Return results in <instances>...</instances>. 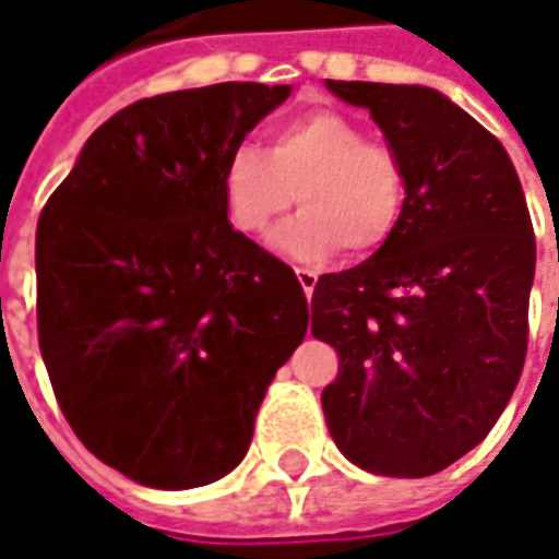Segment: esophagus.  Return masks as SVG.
Listing matches in <instances>:
<instances>
[{"label":"esophagus","instance_id":"1","mask_svg":"<svg viewBox=\"0 0 559 559\" xmlns=\"http://www.w3.org/2000/svg\"><path fill=\"white\" fill-rule=\"evenodd\" d=\"M295 276H298V283H301L305 295H313V286H317V270L295 267Z\"/></svg>","mask_w":559,"mask_h":559}]
</instances>
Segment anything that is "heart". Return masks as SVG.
Listing matches in <instances>:
<instances>
[{"mask_svg": "<svg viewBox=\"0 0 559 559\" xmlns=\"http://www.w3.org/2000/svg\"><path fill=\"white\" fill-rule=\"evenodd\" d=\"M229 224L264 236L292 202L301 211L273 246L298 261H323L335 248L370 254L389 242L404 207V164L392 145L364 140L355 120L313 108L273 123L267 148L236 145L221 177Z\"/></svg>", "mask_w": 559, "mask_h": 559, "instance_id": "b5f03b06", "label": "heart"}]
</instances>
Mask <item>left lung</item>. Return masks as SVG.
<instances>
[{
    "instance_id": "obj_1",
    "label": "left lung",
    "mask_w": 559,
    "mask_h": 559,
    "mask_svg": "<svg viewBox=\"0 0 559 559\" xmlns=\"http://www.w3.org/2000/svg\"><path fill=\"white\" fill-rule=\"evenodd\" d=\"M367 108L404 164L395 233L364 264L323 273L311 333L338 352L330 436L376 473L432 476L491 432L528 338L535 233L504 145L429 86L326 80Z\"/></svg>"
}]
</instances>
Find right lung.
Instances as JSON below:
<instances>
[{
  "label": "right lung",
  "mask_w": 559,
  "mask_h": 559,
  "mask_svg": "<svg viewBox=\"0 0 559 559\" xmlns=\"http://www.w3.org/2000/svg\"><path fill=\"white\" fill-rule=\"evenodd\" d=\"M292 86L214 83L127 105L86 140L36 224L39 352L98 461L199 488L246 457L308 333L289 264L226 217V155Z\"/></svg>",
  "instance_id": "1"
}]
</instances>
